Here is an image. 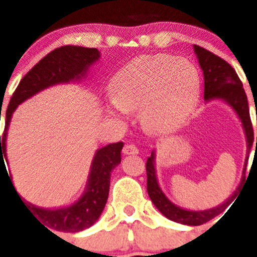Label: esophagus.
Here are the masks:
<instances>
[{"label": "esophagus", "mask_w": 257, "mask_h": 257, "mask_svg": "<svg viewBox=\"0 0 257 257\" xmlns=\"http://www.w3.org/2000/svg\"><path fill=\"white\" fill-rule=\"evenodd\" d=\"M123 153L127 154V156H135V154L139 153V149H138V147H135V145L127 144L124 145Z\"/></svg>", "instance_id": "34e87169"}]
</instances>
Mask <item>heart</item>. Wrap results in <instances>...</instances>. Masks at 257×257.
<instances>
[{
  "mask_svg": "<svg viewBox=\"0 0 257 257\" xmlns=\"http://www.w3.org/2000/svg\"><path fill=\"white\" fill-rule=\"evenodd\" d=\"M201 90V76L192 61L172 55L139 56L118 69L110 82L117 112L142 108L143 123L153 131L180 126Z\"/></svg>",
  "mask_w": 257,
  "mask_h": 257,
  "instance_id": "heart-1",
  "label": "heart"
}]
</instances>
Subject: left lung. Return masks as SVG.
<instances>
[{"instance_id": "obj_1", "label": "left lung", "mask_w": 257, "mask_h": 257, "mask_svg": "<svg viewBox=\"0 0 257 257\" xmlns=\"http://www.w3.org/2000/svg\"><path fill=\"white\" fill-rule=\"evenodd\" d=\"M193 49H194L197 59H198L199 67L203 70V79H205L203 99H205L206 103H210L212 100L225 101L239 117L247 142V157L244 160L242 178H240V183L237 189L231 193V196L226 201L222 202L221 205L202 211L187 210V208H183L180 206H176L174 202H171L166 197V194L161 189L158 180H157L156 151L152 152L151 157H148V160H147V190H148V194L154 206L158 208V211L162 213L163 216L172 220V221L184 224V225L197 226L210 221L211 219L224 212L231 202L234 201L238 192H239L240 188L243 187L244 180H246V166L247 161H248V153L251 151L255 138H253L252 123H251V118H249L247 95L244 92L243 85L240 82L239 77L235 73V70L224 59L219 58L203 47L193 45Z\"/></svg>"}]
</instances>
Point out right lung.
Wrapping results in <instances>:
<instances>
[{
	"mask_svg": "<svg viewBox=\"0 0 257 257\" xmlns=\"http://www.w3.org/2000/svg\"><path fill=\"white\" fill-rule=\"evenodd\" d=\"M99 59L100 51L97 49L67 45L49 52L23 77L11 96L10 104L8 105L5 114V131L4 135L0 136V167L5 166L4 158L8 160L6 138L11 117L18 105L50 86L82 81L87 77L90 67ZM122 148L123 143L119 142L97 149L90 167L85 192L78 201L70 206L60 208H44L32 205L31 202L22 199V197H19L20 201L40 224L42 222V225L47 230L51 229L65 233H76L90 228L100 217L105 207L110 185V174L115 166L121 163Z\"/></svg>",
	"mask_w": 257,
	"mask_h": 257,
	"instance_id": "obj_1",
	"label": "right lung"
}]
</instances>
